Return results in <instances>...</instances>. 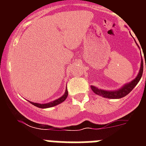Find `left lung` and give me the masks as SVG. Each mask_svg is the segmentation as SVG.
<instances>
[{
  "mask_svg": "<svg viewBox=\"0 0 146 146\" xmlns=\"http://www.w3.org/2000/svg\"><path fill=\"white\" fill-rule=\"evenodd\" d=\"M143 58H142L140 72H139L136 78L130 82H129V83H127V84H125L123 87L117 90V91H105V90H102V89H99L93 86H91V88L92 89V91L99 96H103L104 98H108V99H121V98L126 96L127 94H129L133 90L134 88L137 86L140 80L141 79V77L143 75Z\"/></svg>",
  "mask_w": 146,
  "mask_h": 146,
  "instance_id": "obj_1",
  "label": "left lung"
}]
</instances>
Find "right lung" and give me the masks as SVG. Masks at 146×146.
<instances>
[{
  "instance_id": "1",
  "label": "right lung",
  "mask_w": 146,
  "mask_h": 146,
  "mask_svg": "<svg viewBox=\"0 0 146 146\" xmlns=\"http://www.w3.org/2000/svg\"><path fill=\"white\" fill-rule=\"evenodd\" d=\"M68 96V91H67V88L66 89V91H65V94L61 96V97L58 98V99L56 100H54L52 102H50L47 103V104H38V103H34V102H29L30 103H31L34 106L37 107V108H52V107L54 106H56L58 104H60L61 102H63L64 101H65V99H66V97Z\"/></svg>"
}]
</instances>
